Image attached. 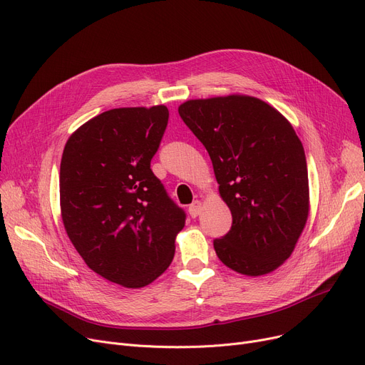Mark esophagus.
Instances as JSON below:
<instances>
[{
    "instance_id": "1",
    "label": "esophagus",
    "mask_w": 365,
    "mask_h": 365,
    "mask_svg": "<svg viewBox=\"0 0 365 365\" xmlns=\"http://www.w3.org/2000/svg\"><path fill=\"white\" fill-rule=\"evenodd\" d=\"M201 210H202V204H201V201L197 200L189 205V215L192 217H197L201 213Z\"/></svg>"
}]
</instances>
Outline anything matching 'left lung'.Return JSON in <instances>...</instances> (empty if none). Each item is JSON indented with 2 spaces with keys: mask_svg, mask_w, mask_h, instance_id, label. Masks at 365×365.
Masks as SVG:
<instances>
[{
  "mask_svg": "<svg viewBox=\"0 0 365 365\" xmlns=\"http://www.w3.org/2000/svg\"><path fill=\"white\" fill-rule=\"evenodd\" d=\"M179 115L212 158L232 226L215 240L232 271L259 277L293 253L309 215V182L300 139L285 117L244 94L187 101Z\"/></svg>",
  "mask_w": 365,
  "mask_h": 365,
  "instance_id": "1",
  "label": "left lung"
}]
</instances>
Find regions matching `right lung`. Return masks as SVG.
Segmentation results:
<instances>
[{
  "mask_svg": "<svg viewBox=\"0 0 365 365\" xmlns=\"http://www.w3.org/2000/svg\"><path fill=\"white\" fill-rule=\"evenodd\" d=\"M168 123L164 105L117 108L68 139L61 213L87 266L127 289L155 281L175 257L186 215L150 170Z\"/></svg>",
  "mask_w": 365,
  "mask_h": 365,
  "instance_id": "1",
  "label": "right lung"
}]
</instances>
